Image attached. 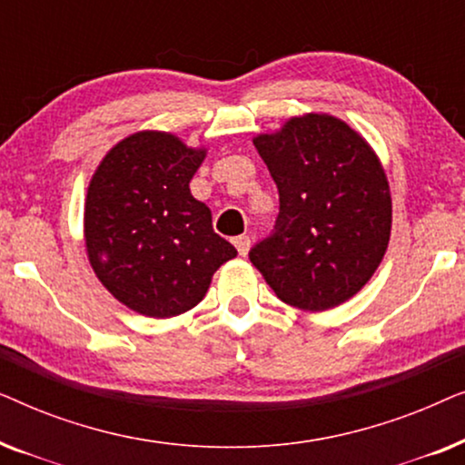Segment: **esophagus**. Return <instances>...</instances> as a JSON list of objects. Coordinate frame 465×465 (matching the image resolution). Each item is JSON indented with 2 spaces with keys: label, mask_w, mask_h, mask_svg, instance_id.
<instances>
[{
  "label": "esophagus",
  "mask_w": 465,
  "mask_h": 465,
  "mask_svg": "<svg viewBox=\"0 0 465 465\" xmlns=\"http://www.w3.org/2000/svg\"><path fill=\"white\" fill-rule=\"evenodd\" d=\"M232 243H234V247H237V252L241 253V256H245V253L250 252L252 241H250V237H247V234H241V237L232 239Z\"/></svg>",
  "instance_id": "esophagus-1"
}]
</instances>
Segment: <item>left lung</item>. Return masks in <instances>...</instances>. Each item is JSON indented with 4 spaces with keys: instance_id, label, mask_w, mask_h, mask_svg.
Wrapping results in <instances>:
<instances>
[{
    "instance_id": "8db88e82",
    "label": "left lung",
    "mask_w": 465,
    "mask_h": 465,
    "mask_svg": "<svg viewBox=\"0 0 465 465\" xmlns=\"http://www.w3.org/2000/svg\"><path fill=\"white\" fill-rule=\"evenodd\" d=\"M279 190L275 231L250 260L285 304L339 307L364 288L385 256L391 196L371 145L328 114L292 118L253 139Z\"/></svg>"
}]
</instances>
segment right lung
<instances>
[{"label": "right lung", "instance_id": "right-lung-1", "mask_svg": "<svg viewBox=\"0 0 465 465\" xmlns=\"http://www.w3.org/2000/svg\"><path fill=\"white\" fill-rule=\"evenodd\" d=\"M205 150L171 133L142 131L107 152L84 205L86 252L114 298L145 317L196 307L213 272L237 250L213 232L212 212L190 194Z\"/></svg>", "mask_w": 465, "mask_h": 465}]
</instances>
